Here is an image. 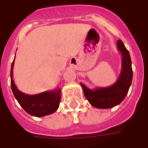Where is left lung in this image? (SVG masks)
Listing matches in <instances>:
<instances>
[{"instance_id":"8db88e82","label":"left lung","mask_w":148,"mask_h":148,"mask_svg":"<svg viewBox=\"0 0 148 148\" xmlns=\"http://www.w3.org/2000/svg\"><path fill=\"white\" fill-rule=\"evenodd\" d=\"M116 47L122 56L121 71L117 81L110 86L90 90L81 83L85 97L88 101L97 109H110L121 104L127 95L132 81V61L129 52L121 40L116 42Z\"/></svg>"}]
</instances>
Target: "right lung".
Here are the masks:
<instances>
[{
  "label": "right lung",
  "mask_w": 148,
  "mask_h": 148,
  "mask_svg": "<svg viewBox=\"0 0 148 148\" xmlns=\"http://www.w3.org/2000/svg\"><path fill=\"white\" fill-rule=\"evenodd\" d=\"M13 66L14 60L12 63L10 72L11 88L16 99L17 100L18 103L24 109V111L27 112L28 114L37 117H42L54 113L59 106L61 99V89L56 88L54 90H48L34 95H28L22 93L18 90L13 81Z\"/></svg>",
  "instance_id": "obj_1"
}]
</instances>
